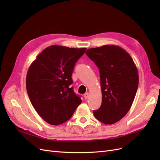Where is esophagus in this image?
Masks as SVG:
<instances>
[{"label":"esophagus","instance_id":"obj_1","mask_svg":"<svg viewBox=\"0 0 160 160\" xmlns=\"http://www.w3.org/2000/svg\"><path fill=\"white\" fill-rule=\"evenodd\" d=\"M89 93H86L84 94V98H85V99H88V98H89Z\"/></svg>","mask_w":160,"mask_h":160}]
</instances>
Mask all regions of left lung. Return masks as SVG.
Instances as JSON below:
<instances>
[{
  "instance_id": "obj_1",
  "label": "left lung",
  "mask_w": 160,
  "mask_h": 160,
  "mask_svg": "<svg viewBox=\"0 0 160 160\" xmlns=\"http://www.w3.org/2000/svg\"><path fill=\"white\" fill-rule=\"evenodd\" d=\"M85 53L100 72L102 102L93 115L101 122L113 124L132 107L138 88V69L129 53L118 46L91 48Z\"/></svg>"
}]
</instances>
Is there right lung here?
Segmentation results:
<instances>
[{"label":"right lung","instance_id":"add662e5","mask_svg":"<svg viewBox=\"0 0 160 160\" xmlns=\"http://www.w3.org/2000/svg\"><path fill=\"white\" fill-rule=\"evenodd\" d=\"M86 48L60 45L47 47L28 68L27 91L31 102L42 119L57 125L69 120L81 99L71 88L76 62Z\"/></svg>","mask_w":160,"mask_h":160}]
</instances>
